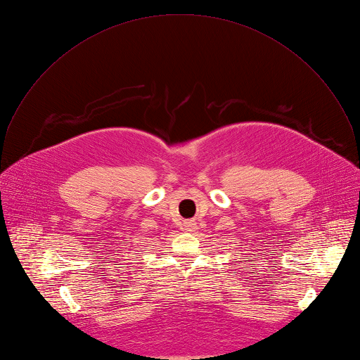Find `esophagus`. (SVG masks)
I'll use <instances>...</instances> for the list:
<instances>
[{
  "label": "esophagus",
  "instance_id": "obj_1",
  "mask_svg": "<svg viewBox=\"0 0 360 360\" xmlns=\"http://www.w3.org/2000/svg\"><path fill=\"white\" fill-rule=\"evenodd\" d=\"M184 229H186L187 232L195 231V229H197V228H195V222H194V221H186V222H184Z\"/></svg>",
  "mask_w": 360,
  "mask_h": 360
}]
</instances>
